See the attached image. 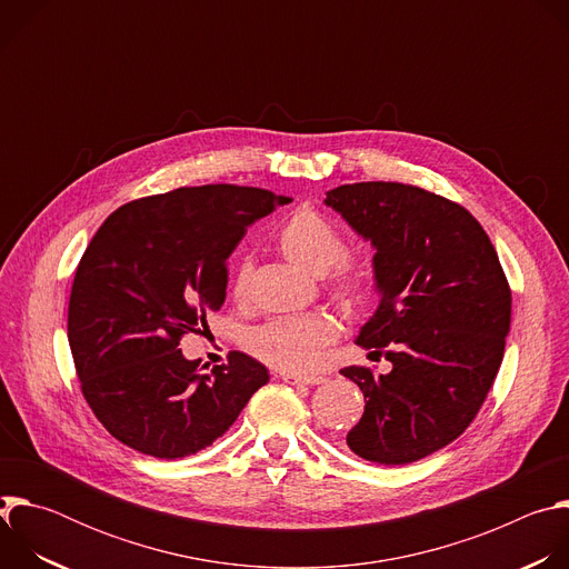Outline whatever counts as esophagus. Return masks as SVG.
Instances as JSON below:
<instances>
[{
	"mask_svg": "<svg viewBox=\"0 0 569 569\" xmlns=\"http://www.w3.org/2000/svg\"><path fill=\"white\" fill-rule=\"evenodd\" d=\"M281 380L288 385H319L323 382L321 376H295V373H281Z\"/></svg>",
	"mask_w": 569,
	"mask_h": 569,
	"instance_id": "1",
	"label": "esophagus"
}]
</instances>
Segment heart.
Returning <instances> with one entry per match:
<instances>
[{"mask_svg":"<svg viewBox=\"0 0 569 569\" xmlns=\"http://www.w3.org/2000/svg\"><path fill=\"white\" fill-rule=\"evenodd\" d=\"M281 252L303 270L323 274V286L349 310L362 308L376 290V270L369 257L345 254L340 227L315 209L297 211L279 233ZM254 259L242 257L236 266L233 297L246 299L252 286ZM340 336L331 312H308L270 319L248 333V349L270 367L288 373H308Z\"/></svg>","mask_w":569,"mask_h":569,"instance_id":"b5f03b06","label":"heart"}]
</instances>
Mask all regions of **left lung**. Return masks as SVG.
Listing matches in <instances>:
<instances>
[{"label": "left lung", "instance_id": "8db88e82", "mask_svg": "<svg viewBox=\"0 0 569 569\" xmlns=\"http://www.w3.org/2000/svg\"><path fill=\"white\" fill-rule=\"evenodd\" d=\"M327 204L371 238L382 292L358 345L393 369H340L365 393L349 448L400 466L455 441L477 417L505 358L511 286L481 224L459 204L402 182H356Z\"/></svg>", "mask_w": 569, "mask_h": 569}]
</instances>
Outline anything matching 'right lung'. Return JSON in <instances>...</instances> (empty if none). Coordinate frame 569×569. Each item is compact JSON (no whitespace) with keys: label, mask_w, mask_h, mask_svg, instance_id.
Segmentation results:
<instances>
[{"label":"right lung","mask_w":569,"mask_h":569,"mask_svg":"<svg viewBox=\"0 0 569 569\" xmlns=\"http://www.w3.org/2000/svg\"><path fill=\"white\" fill-rule=\"evenodd\" d=\"M286 202L257 187H180L99 227L76 268L67 338L80 391L114 439L157 459L196 455L270 380L240 351L204 373L178 347L220 310L224 263L248 227Z\"/></svg>","instance_id":"right-lung-1"}]
</instances>
